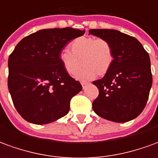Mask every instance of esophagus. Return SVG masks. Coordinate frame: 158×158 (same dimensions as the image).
<instances>
[{
    "instance_id": "esophagus-1",
    "label": "esophagus",
    "mask_w": 158,
    "mask_h": 158,
    "mask_svg": "<svg viewBox=\"0 0 158 158\" xmlns=\"http://www.w3.org/2000/svg\"><path fill=\"white\" fill-rule=\"evenodd\" d=\"M88 85V82H84V81H82V82H81V86H82V88H83V89H84V88H86V87H87Z\"/></svg>"
}]
</instances>
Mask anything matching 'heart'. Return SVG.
<instances>
[{
  "instance_id": "1",
  "label": "heart",
  "mask_w": 158,
  "mask_h": 158,
  "mask_svg": "<svg viewBox=\"0 0 158 158\" xmlns=\"http://www.w3.org/2000/svg\"><path fill=\"white\" fill-rule=\"evenodd\" d=\"M70 50L64 49L59 54L64 70L70 76L76 75L80 80H90L97 75L105 76L112 66L114 51L111 43L105 38L81 36L70 44Z\"/></svg>"
}]
</instances>
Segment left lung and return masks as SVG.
Wrapping results in <instances>:
<instances>
[{
    "mask_svg": "<svg viewBox=\"0 0 158 158\" xmlns=\"http://www.w3.org/2000/svg\"><path fill=\"white\" fill-rule=\"evenodd\" d=\"M89 35L111 43L114 62L102 79L93 81L99 96L93 110L99 117L115 123H126L142 112L152 85L148 52L136 38L116 30L92 29Z\"/></svg>",
    "mask_w": 158,
    "mask_h": 158,
    "instance_id": "obj_1",
    "label": "left lung"
}]
</instances>
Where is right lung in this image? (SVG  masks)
Masks as SVG:
<instances>
[{
  "mask_svg": "<svg viewBox=\"0 0 158 158\" xmlns=\"http://www.w3.org/2000/svg\"><path fill=\"white\" fill-rule=\"evenodd\" d=\"M85 31L70 27L41 30L22 39L8 59V90L24 120L47 124L64 117L71 98L82 89L64 70L59 54Z\"/></svg>",
  "mask_w": 158,
  "mask_h": 158,
  "instance_id": "1",
  "label": "right lung"
}]
</instances>
